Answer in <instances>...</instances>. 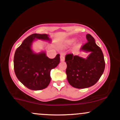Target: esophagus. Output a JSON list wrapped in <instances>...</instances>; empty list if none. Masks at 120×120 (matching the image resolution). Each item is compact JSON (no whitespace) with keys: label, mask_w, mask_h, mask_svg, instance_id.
<instances>
[{"label":"esophagus","mask_w":120,"mask_h":120,"mask_svg":"<svg viewBox=\"0 0 120 120\" xmlns=\"http://www.w3.org/2000/svg\"><path fill=\"white\" fill-rule=\"evenodd\" d=\"M64 60H65L64 56L63 55H60V61L61 62L64 61Z\"/></svg>","instance_id":"esophagus-1"}]
</instances>
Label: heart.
Segmentation results:
<instances>
[{"label": "heart", "instance_id": "heart-1", "mask_svg": "<svg viewBox=\"0 0 120 120\" xmlns=\"http://www.w3.org/2000/svg\"><path fill=\"white\" fill-rule=\"evenodd\" d=\"M76 41H77L76 38H71L69 39L66 40L63 43H62L61 45V47L63 48V49L68 47L71 46V45H74ZM79 47H80V45H77L76 46H74V47L73 48V51H77L78 49H79Z\"/></svg>", "mask_w": 120, "mask_h": 120}]
</instances>
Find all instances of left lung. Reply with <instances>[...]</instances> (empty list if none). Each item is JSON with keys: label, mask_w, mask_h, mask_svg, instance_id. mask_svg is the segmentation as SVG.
<instances>
[{"label": "left lung", "mask_w": 120, "mask_h": 120, "mask_svg": "<svg viewBox=\"0 0 120 120\" xmlns=\"http://www.w3.org/2000/svg\"><path fill=\"white\" fill-rule=\"evenodd\" d=\"M86 39L87 42L80 49L81 51L90 53L86 58L68 54L65 60L67 65L66 74L69 83L77 89H85L94 85L100 79L105 68L101 49L90 34H87Z\"/></svg>", "instance_id": "left-lung-1"}]
</instances>
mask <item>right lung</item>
I'll return each mask as SVG.
<instances>
[{"label": "right lung", "mask_w": 120, "mask_h": 120, "mask_svg": "<svg viewBox=\"0 0 120 120\" xmlns=\"http://www.w3.org/2000/svg\"><path fill=\"white\" fill-rule=\"evenodd\" d=\"M37 39L51 42L48 34H33L27 37L16 49L14 56V70L19 81L32 90H41L49 86L50 72L60 63V55L49 59L45 51L34 52L33 43Z\"/></svg>", "instance_id": "add662e5"}]
</instances>
